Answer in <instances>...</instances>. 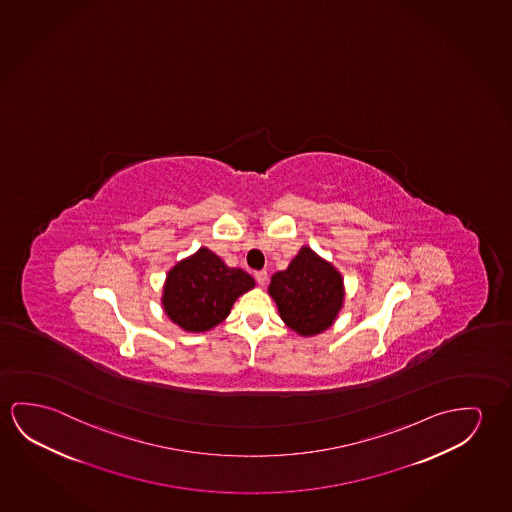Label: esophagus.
Returning a JSON list of instances; mask_svg holds the SVG:
<instances>
[{
    "instance_id": "1",
    "label": "esophagus",
    "mask_w": 512,
    "mask_h": 512,
    "mask_svg": "<svg viewBox=\"0 0 512 512\" xmlns=\"http://www.w3.org/2000/svg\"><path fill=\"white\" fill-rule=\"evenodd\" d=\"M255 280H257V284L264 285L268 282V271H255Z\"/></svg>"
}]
</instances>
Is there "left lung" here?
<instances>
[{
	"label": "left lung",
	"instance_id": "obj_1",
	"mask_svg": "<svg viewBox=\"0 0 512 512\" xmlns=\"http://www.w3.org/2000/svg\"><path fill=\"white\" fill-rule=\"evenodd\" d=\"M269 294L284 323L303 337L328 330L344 303V284L330 262L303 246L289 268L271 278Z\"/></svg>",
	"mask_w": 512,
	"mask_h": 512
}]
</instances>
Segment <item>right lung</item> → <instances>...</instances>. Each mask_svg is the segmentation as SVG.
I'll use <instances>...</instances> for the list:
<instances>
[{
	"label": "right lung",
	"instance_id": "1",
	"mask_svg": "<svg viewBox=\"0 0 512 512\" xmlns=\"http://www.w3.org/2000/svg\"><path fill=\"white\" fill-rule=\"evenodd\" d=\"M255 280L227 264L207 248L170 269L163 287V307L173 323L186 331H207L220 324Z\"/></svg>",
	"mask_w": 512,
	"mask_h": 512
}]
</instances>
